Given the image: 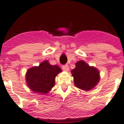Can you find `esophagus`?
Masks as SVG:
<instances>
[{"label":"esophagus","instance_id":"obj_1","mask_svg":"<svg viewBox=\"0 0 124 124\" xmlns=\"http://www.w3.org/2000/svg\"><path fill=\"white\" fill-rule=\"evenodd\" d=\"M62 69L63 70H65V71H68L69 70V67L68 65H63L62 66Z\"/></svg>","mask_w":124,"mask_h":124}]
</instances>
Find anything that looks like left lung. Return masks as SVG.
<instances>
[{"instance_id": "1", "label": "left lung", "mask_w": 124, "mask_h": 124, "mask_svg": "<svg viewBox=\"0 0 124 124\" xmlns=\"http://www.w3.org/2000/svg\"><path fill=\"white\" fill-rule=\"evenodd\" d=\"M75 86L84 91L93 88L100 80V73L94 67H91L84 61L76 63V67L71 70Z\"/></svg>"}]
</instances>
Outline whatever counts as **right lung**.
Segmentation results:
<instances>
[{
	"instance_id": "1",
	"label": "right lung",
	"mask_w": 124,
	"mask_h": 124,
	"mask_svg": "<svg viewBox=\"0 0 124 124\" xmlns=\"http://www.w3.org/2000/svg\"><path fill=\"white\" fill-rule=\"evenodd\" d=\"M61 72L59 66L52 65L48 61H44L38 67H33L27 70V84L35 93H47L54 86L56 76Z\"/></svg>"
}]
</instances>
